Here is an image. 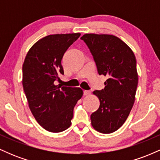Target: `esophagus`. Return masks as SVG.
Here are the masks:
<instances>
[{
    "label": "esophagus",
    "instance_id": "1",
    "mask_svg": "<svg viewBox=\"0 0 160 160\" xmlns=\"http://www.w3.org/2000/svg\"><path fill=\"white\" fill-rule=\"evenodd\" d=\"M91 93V92L89 90H83V95H89Z\"/></svg>",
    "mask_w": 160,
    "mask_h": 160
}]
</instances>
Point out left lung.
I'll use <instances>...</instances> for the list:
<instances>
[{"label": "left lung", "mask_w": 160, "mask_h": 160, "mask_svg": "<svg viewBox=\"0 0 160 160\" xmlns=\"http://www.w3.org/2000/svg\"><path fill=\"white\" fill-rule=\"evenodd\" d=\"M80 39L92 55L99 75L108 78L103 89L93 92L100 106L91 114L92 126L101 133H112L123 125L135 102L138 82L136 58L116 36L86 34Z\"/></svg>", "instance_id": "obj_1"}]
</instances>
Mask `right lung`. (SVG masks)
Segmentation results:
<instances>
[{"label": "right lung", "instance_id": "add662e5", "mask_svg": "<svg viewBox=\"0 0 160 160\" xmlns=\"http://www.w3.org/2000/svg\"><path fill=\"white\" fill-rule=\"evenodd\" d=\"M80 33L51 34L38 40L28 52L22 65V86L33 116L44 129L61 132L70 127L74 108L83 92L56 85L64 74L61 64Z\"/></svg>", "mask_w": 160, "mask_h": 160}]
</instances>
